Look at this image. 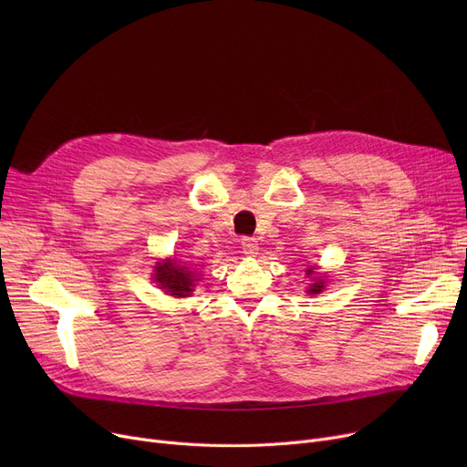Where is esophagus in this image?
I'll use <instances>...</instances> for the list:
<instances>
[{
  "label": "esophagus",
  "instance_id": "esophagus-1",
  "mask_svg": "<svg viewBox=\"0 0 467 467\" xmlns=\"http://www.w3.org/2000/svg\"><path fill=\"white\" fill-rule=\"evenodd\" d=\"M240 244H242L244 254H246L248 257H255L259 246H257V240H255L254 236H242V238H240Z\"/></svg>",
  "mask_w": 467,
  "mask_h": 467
}]
</instances>
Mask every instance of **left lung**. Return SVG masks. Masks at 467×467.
Instances as JSON below:
<instances>
[{"label": "left lung", "instance_id": "left-lung-1", "mask_svg": "<svg viewBox=\"0 0 467 467\" xmlns=\"http://www.w3.org/2000/svg\"><path fill=\"white\" fill-rule=\"evenodd\" d=\"M308 275H312V271H308ZM324 289V282L322 280H317L316 284H312V287H310V293H320Z\"/></svg>", "mask_w": 467, "mask_h": 467}]
</instances>
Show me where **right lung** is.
Segmentation results:
<instances>
[{"label": "right lung", "mask_w": 467, "mask_h": 467, "mask_svg": "<svg viewBox=\"0 0 467 467\" xmlns=\"http://www.w3.org/2000/svg\"><path fill=\"white\" fill-rule=\"evenodd\" d=\"M155 271V280L159 285L168 293V296L174 297H189L192 291L194 276H191L189 266H183L176 261H164L159 263Z\"/></svg>", "instance_id": "1"}]
</instances>
